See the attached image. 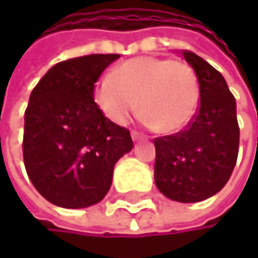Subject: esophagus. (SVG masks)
I'll list each match as a JSON object with an SVG mask.
<instances>
[{"label":"esophagus","instance_id":"obj_1","mask_svg":"<svg viewBox=\"0 0 258 258\" xmlns=\"http://www.w3.org/2000/svg\"><path fill=\"white\" fill-rule=\"evenodd\" d=\"M131 139L134 142H137V140H143V136L140 133H137V131H131Z\"/></svg>","mask_w":258,"mask_h":258}]
</instances>
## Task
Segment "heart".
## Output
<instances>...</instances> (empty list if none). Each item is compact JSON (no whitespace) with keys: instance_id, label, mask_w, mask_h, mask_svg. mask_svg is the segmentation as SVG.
Masks as SVG:
<instances>
[{"instance_id":"1","label":"heart","mask_w":258,"mask_h":258,"mask_svg":"<svg viewBox=\"0 0 258 258\" xmlns=\"http://www.w3.org/2000/svg\"><path fill=\"white\" fill-rule=\"evenodd\" d=\"M100 110L115 124H127L139 107L145 124L161 134L185 128L196 116L200 85L185 62L142 56L116 67L95 86Z\"/></svg>"}]
</instances>
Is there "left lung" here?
I'll return each instance as SVG.
<instances>
[{
    "mask_svg": "<svg viewBox=\"0 0 258 258\" xmlns=\"http://www.w3.org/2000/svg\"><path fill=\"white\" fill-rule=\"evenodd\" d=\"M182 56L199 78L200 106L186 128L154 140V178L167 199L196 203L217 194L230 179L239 125L236 100L223 75L189 50H182Z\"/></svg>",
    "mask_w": 258,
    "mask_h": 258,
    "instance_id": "obj_1",
    "label": "left lung"
}]
</instances>
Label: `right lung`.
<instances>
[{
  "mask_svg": "<svg viewBox=\"0 0 258 258\" xmlns=\"http://www.w3.org/2000/svg\"><path fill=\"white\" fill-rule=\"evenodd\" d=\"M119 55H86L53 66L29 95L24 163L35 189L50 203L80 209L107 194L116 161L133 149L130 131L94 101V85Z\"/></svg>",
  "mask_w": 258,
  "mask_h": 258,
  "instance_id": "obj_1",
  "label": "right lung"
}]
</instances>
